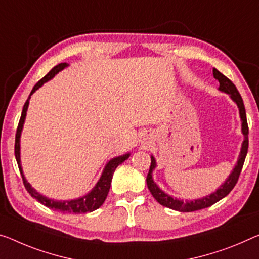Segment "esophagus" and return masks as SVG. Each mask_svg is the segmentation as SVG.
<instances>
[{"mask_svg":"<svg viewBox=\"0 0 259 259\" xmlns=\"http://www.w3.org/2000/svg\"><path fill=\"white\" fill-rule=\"evenodd\" d=\"M152 135L148 134V133H143V135L141 137V142L142 143H146V145H149V143H152Z\"/></svg>","mask_w":259,"mask_h":259,"instance_id":"obj_1","label":"esophagus"}]
</instances>
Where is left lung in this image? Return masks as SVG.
<instances>
[{"instance_id": "8db88e82", "label": "left lung", "mask_w": 259, "mask_h": 259, "mask_svg": "<svg viewBox=\"0 0 259 259\" xmlns=\"http://www.w3.org/2000/svg\"><path fill=\"white\" fill-rule=\"evenodd\" d=\"M213 76L214 78L218 79L219 83H220V85H219L218 89L222 91V93L229 95V97L232 98V101L237 105L238 112H240V118H241V131L244 139H243V142H242L241 152H240V155H238L236 164L232 170V172L229 174V176L227 177V180L222 183V184L219 186L214 192L208 194V196L199 198V199H193V200H183V199L175 198L172 196H170V194L165 193L162 189H160V186H158L153 180V171L157 166V163L153 155L150 156V158H152V163H150L149 172L147 175V186H148L150 193L153 194V197L156 199L157 202H160L162 206H165V207L168 208L178 210V212H193V210L209 207V206L215 204V202H218L219 200H221L222 198H225L227 194L234 189V186H235V184L237 183L238 176H240L242 166H243V163L245 160L246 153H248L249 128H248V122H246V114H245L243 99H242L241 95L236 89V87L234 85V83L215 68L213 69Z\"/></svg>"}]
</instances>
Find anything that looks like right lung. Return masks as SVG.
<instances>
[{
	"label": "right lung",
	"instance_id": "right-lung-1",
	"mask_svg": "<svg viewBox=\"0 0 259 259\" xmlns=\"http://www.w3.org/2000/svg\"><path fill=\"white\" fill-rule=\"evenodd\" d=\"M67 67H68V63H66V62L59 63L58 66H55L54 68H52L50 73L47 74L46 76H44L40 81H39L37 84L33 87V89H32V91H31L29 98L26 99L25 104H24V106H23L22 116H21V119H19L17 132H16L15 156H16V161H17L19 171H21L24 186H25L27 192L31 194V197H33L35 200H38L40 204H42L44 206H46V207H49L51 209L60 210V212H63V213L81 214V213L93 212V210H96L97 208L101 207V206L103 205V202L105 201L107 193H109V191H110L111 181H112L114 170H116V168L119 164H121L122 162H125L127 158L131 156V153H127L124 155H120V156H116V157L111 158V160L105 164L104 169H103V172L101 175V177H99V180L97 181L96 185H95L88 193L84 194V196L78 197L76 199H70V200H54V199L49 198V197L44 196V194H41V193H39L38 191L34 188H32V185H31L30 183L26 181V178H25V176H24V172H23L22 164H21V135H22L24 122H25L26 112H27V107H29L31 95H33L35 91L40 88V87L44 85V83L49 82L50 79L53 78L55 75L59 73V71H61L62 69L67 68Z\"/></svg>",
	"mask_w": 259,
	"mask_h": 259
}]
</instances>
